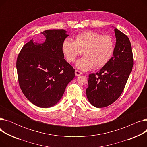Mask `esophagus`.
I'll use <instances>...</instances> for the list:
<instances>
[{
    "instance_id": "obj_1",
    "label": "esophagus",
    "mask_w": 147,
    "mask_h": 147,
    "mask_svg": "<svg viewBox=\"0 0 147 147\" xmlns=\"http://www.w3.org/2000/svg\"><path fill=\"white\" fill-rule=\"evenodd\" d=\"M82 74V72H80V71H78V70H76V71H75V75H76V76H78L81 75Z\"/></svg>"
}]
</instances>
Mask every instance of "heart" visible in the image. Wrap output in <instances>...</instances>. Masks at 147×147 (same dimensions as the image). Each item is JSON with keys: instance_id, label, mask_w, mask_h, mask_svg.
I'll return each instance as SVG.
<instances>
[{"instance_id": "obj_1", "label": "heart", "mask_w": 147, "mask_h": 147, "mask_svg": "<svg viewBox=\"0 0 147 147\" xmlns=\"http://www.w3.org/2000/svg\"><path fill=\"white\" fill-rule=\"evenodd\" d=\"M115 43L109 35L86 31L77 34L74 40L66 38L62 44V51L68 63H74L83 53L84 56L76 63L82 71H89L95 65L101 68L107 65L113 56Z\"/></svg>"}]
</instances>
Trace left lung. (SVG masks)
I'll list each match as a JSON object with an SVG mask.
<instances>
[{
	"label": "left lung",
	"instance_id": "1",
	"mask_svg": "<svg viewBox=\"0 0 147 147\" xmlns=\"http://www.w3.org/2000/svg\"><path fill=\"white\" fill-rule=\"evenodd\" d=\"M116 42L113 56L96 74L89 75L86 90L89 102L96 108L109 106L123 92L134 65L132 46L128 37L114 28Z\"/></svg>",
	"mask_w": 147,
	"mask_h": 147
}]
</instances>
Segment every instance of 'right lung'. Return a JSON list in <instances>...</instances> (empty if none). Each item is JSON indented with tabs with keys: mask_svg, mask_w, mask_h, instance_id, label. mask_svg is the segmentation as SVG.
I'll use <instances>...</instances> for the list:
<instances>
[{
	"mask_svg": "<svg viewBox=\"0 0 147 147\" xmlns=\"http://www.w3.org/2000/svg\"><path fill=\"white\" fill-rule=\"evenodd\" d=\"M67 32L63 29L45 30L40 33L46 37L43 43L32 38L18 56L20 88L28 101L38 107L56 105L75 76V69L65 60L62 51V44L69 36Z\"/></svg>",
	"mask_w": 147,
	"mask_h": 147,
	"instance_id": "1",
	"label": "right lung"
}]
</instances>
